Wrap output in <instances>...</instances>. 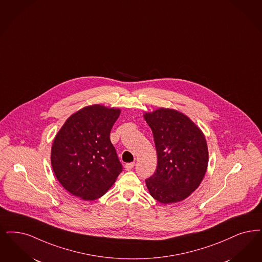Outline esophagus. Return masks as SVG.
I'll list each match as a JSON object with an SVG mask.
<instances>
[{
    "label": "esophagus",
    "instance_id": "1",
    "mask_svg": "<svg viewBox=\"0 0 262 262\" xmlns=\"http://www.w3.org/2000/svg\"><path fill=\"white\" fill-rule=\"evenodd\" d=\"M135 167V163H127L125 165V168H126V170H130V169H133Z\"/></svg>",
    "mask_w": 262,
    "mask_h": 262
}]
</instances>
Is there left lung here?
Returning <instances> with one entry per match:
<instances>
[{
  "instance_id": "1",
  "label": "left lung",
  "mask_w": 262,
  "mask_h": 262,
  "mask_svg": "<svg viewBox=\"0 0 262 262\" xmlns=\"http://www.w3.org/2000/svg\"><path fill=\"white\" fill-rule=\"evenodd\" d=\"M157 151L158 164L147 178L150 195L162 204L186 199L199 187L209 163L204 134L187 116L160 108L145 113Z\"/></svg>"
}]
</instances>
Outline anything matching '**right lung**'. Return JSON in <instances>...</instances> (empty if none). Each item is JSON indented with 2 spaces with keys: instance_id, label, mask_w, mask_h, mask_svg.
Segmentation results:
<instances>
[{
  "instance_id": "right-lung-1",
  "label": "right lung",
  "mask_w": 262,
  "mask_h": 262,
  "mask_svg": "<svg viewBox=\"0 0 262 262\" xmlns=\"http://www.w3.org/2000/svg\"><path fill=\"white\" fill-rule=\"evenodd\" d=\"M120 109L86 106L70 116L52 147V167L57 180L84 201L103 196L123 170L110 140Z\"/></svg>"
}]
</instances>
